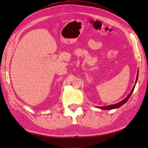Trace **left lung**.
<instances>
[{
	"instance_id": "8db88e82",
	"label": "left lung",
	"mask_w": 148,
	"mask_h": 148,
	"mask_svg": "<svg viewBox=\"0 0 148 148\" xmlns=\"http://www.w3.org/2000/svg\"><path fill=\"white\" fill-rule=\"evenodd\" d=\"M138 78V72H137V77H136V79L135 83H136V82H137ZM135 85H136V84L134 85V86H133V89H132V91H131L130 92V94H129V95L127 96V97L126 98H125V99H123V101H120V102L117 103V104H115L109 105V106H104V107L103 106V107H98V108L101 109H103V110H111V109H117V108H119V107H121V106H122V105H123V104H125V103H126V102H127V101L128 100V99L130 98V97L131 96L132 94V92H133V90H134V89H135Z\"/></svg>"
}]
</instances>
